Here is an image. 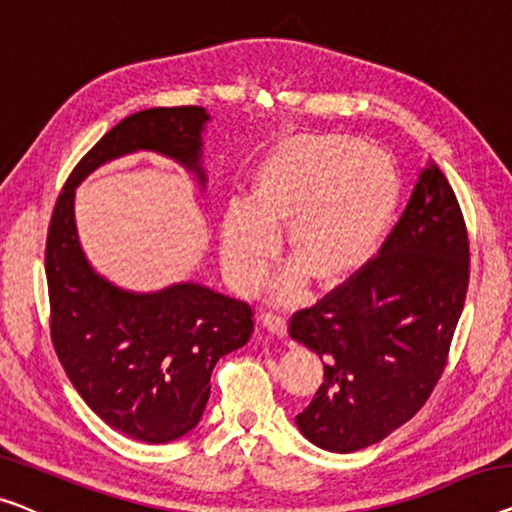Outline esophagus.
Segmentation results:
<instances>
[{
	"instance_id": "34e87169",
	"label": "esophagus",
	"mask_w": 512,
	"mask_h": 512,
	"mask_svg": "<svg viewBox=\"0 0 512 512\" xmlns=\"http://www.w3.org/2000/svg\"><path fill=\"white\" fill-rule=\"evenodd\" d=\"M262 324H264L266 329H269L271 333H276V335H285V333H287L285 317L276 315V312H264V315H262Z\"/></svg>"
}]
</instances>
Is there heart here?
<instances>
[{
  "label": "heart",
  "instance_id": "b5f03b06",
  "mask_svg": "<svg viewBox=\"0 0 512 512\" xmlns=\"http://www.w3.org/2000/svg\"><path fill=\"white\" fill-rule=\"evenodd\" d=\"M400 202V174L384 151L349 135H301L282 142L255 177V193L227 204L220 230L225 269L239 289H255L280 248L299 255L276 285V299L299 292L315 273L342 282L384 241Z\"/></svg>",
  "mask_w": 512,
  "mask_h": 512
}]
</instances>
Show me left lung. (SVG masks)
<instances>
[{
	"label": "left lung",
	"instance_id": "left-lung-1",
	"mask_svg": "<svg viewBox=\"0 0 512 512\" xmlns=\"http://www.w3.org/2000/svg\"><path fill=\"white\" fill-rule=\"evenodd\" d=\"M467 285V227L430 160L379 255L292 317V340L324 363L322 386L296 416L303 437L354 453L407 423L444 372Z\"/></svg>",
	"mask_w": 512,
	"mask_h": 512
}]
</instances>
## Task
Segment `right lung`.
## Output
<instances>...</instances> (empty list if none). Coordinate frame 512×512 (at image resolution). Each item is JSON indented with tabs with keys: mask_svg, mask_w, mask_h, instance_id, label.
<instances>
[{
	"mask_svg": "<svg viewBox=\"0 0 512 512\" xmlns=\"http://www.w3.org/2000/svg\"><path fill=\"white\" fill-rule=\"evenodd\" d=\"M204 108H151L119 121L75 165L55 204L45 246L52 342L68 379L96 416L144 444L193 432L218 358L253 335L248 303L200 282L131 292L101 276L82 250L75 188L110 160L151 151L179 163L202 190Z\"/></svg>",
	"mask_w": 512,
	"mask_h": 512,
	"instance_id": "obj_1",
	"label": "right lung"
}]
</instances>
